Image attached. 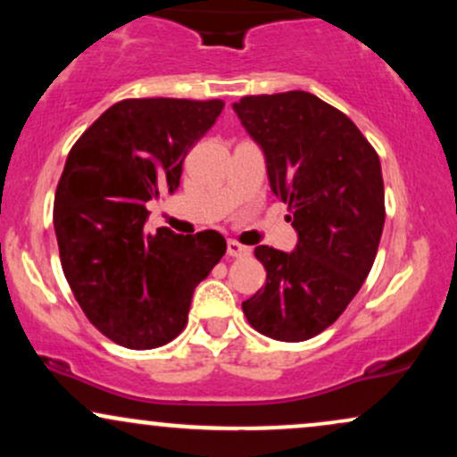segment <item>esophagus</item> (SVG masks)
Instances as JSON below:
<instances>
[{
  "mask_svg": "<svg viewBox=\"0 0 457 457\" xmlns=\"http://www.w3.org/2000/svg\"><path fill=\"white\" fill-rule=\"evenodd\" d=\"M228 255H232V258H246V255H251V249L236 243V240H228Z\"/></svg>",
  "mask_w": 457,
  "mask_h": 457,
  "instance_id": "34e87169",
  "label": "esophagus"
}]
</instances>
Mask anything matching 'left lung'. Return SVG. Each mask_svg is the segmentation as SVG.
I'll return each instance as SVG.
<instances>
[{
  "mask_svg": "<svg viewBox=\"0 0 457 457\" xmlns=\"http://www.w3.org/2000/svg\"><path fill=\"white\" fill-rule=\"evenodd\" d=\"M232 107L264 152L270 191L298 234L292 251L255 246L266 286L243 312L266 337L305 342L342 316L378 253L380 159L348 115L309 92L245 96Z\"/></svg>",
  "mask_w": 457,
  "mask_h": 457,
  "instance_id": "left-lung-1",
  "label": "left lung"
}]
</instances>
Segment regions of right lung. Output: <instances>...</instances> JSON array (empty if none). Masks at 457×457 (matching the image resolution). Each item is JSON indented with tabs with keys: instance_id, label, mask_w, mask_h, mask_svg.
<instances>
[{
	"instance_id": "obj_1",
	"label": "right lung",
	"mask_w": 457,
	"mask_h": 457,
	"mask_svg": "<svg viewBox=\"0 0 457 457\" xmlns=\"http://www.w3.org/2000/svg\"><path fill=\"white\" fill-rule=\"evenodd\" d=\"M221 109L217 98H129L68 152L54 202L62 269L87 320L124 348L176 339L197 283L228 249L214 229L144 232L145 202L180 187L182 161Z\"/></svg>"
}]
</instances>
